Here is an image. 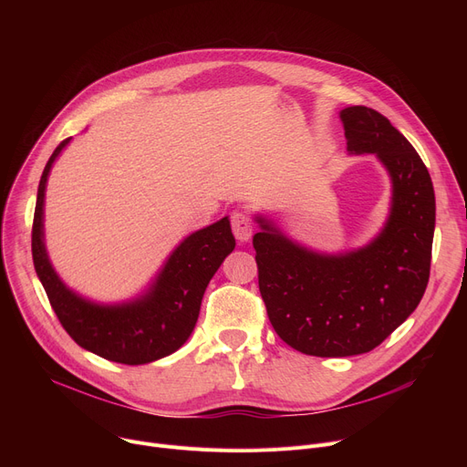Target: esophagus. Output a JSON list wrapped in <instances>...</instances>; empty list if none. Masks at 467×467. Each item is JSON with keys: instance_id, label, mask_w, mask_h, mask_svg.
<instances>
[{"instance_id": "1", "label": "esophagus", "mask_w": 467, "mask_h": 467, "mask_svg": "<svg viewBox=\"0 0 467 467\" xmlns=\"http://www.w3.org/2000/svg\"><path fill=\"white\" fill-rule=\"evenodd\" d=\"M231 227L240 242H248L254 234V223L246 212H233L231 215Z\"/></svg>"}]
</instances>
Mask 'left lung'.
Masks as SVG:
<instances>
[{
    "mask_svg": "<svg viewBox=\"0 0 467 467\" xmlns=\"http://www.w3.org/2000/svg\"><path fill=\"white\" fill-rule=\"evenodd\" d=\"M347 150L375 153L391 180L384 229L367 246L317 254L257 215L259 291L278 337L303 354L347 358L371 352L419 306L431 265L435 192L409 140L379 111H340Z\"/></svg>",
    "mask_w": 467,
    "mask_h": 467,
    "instance_id": "1",
    "label": "left lung"
}]
</instances>
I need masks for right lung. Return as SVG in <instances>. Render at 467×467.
<instances>
[{
	"mask_svg": "<svg viewBox=\"0 0 467 467\" xmlns=\"http://www.w3.org/2000/svg\"><path fill=\"white\" fill-rule=\"evenodd\" d=\"M69 140L57 147L43 170L32 227L34 266L48 303L67 335L81 348L104 359L141 365L170 356L192 333L212 276L234 250L229 217L189 234L138 299L120 305L92 303L58 278L45 250L43 206L48 171Z\"/></svg>",
	"mask_w": 467,
	"mask_h": 467,
	"instance_id": "add662e5",
	"label": "right lung"
}]
</instances>
